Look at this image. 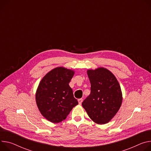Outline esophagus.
<instances>
[{
    "label": "esophagus",
    "mask_w": 151,
    "mask_h": 151,
    "mask_svg": "<svg viewBox=\"0 0 151 151\" xmlns=\"http://www.w3.org/2000/svg\"><path fill=\"white\" fill-rule=\"evenodd\" d=\"M83 99H82V98H81V99H78V102H79V104H82V102H83Z\"/></svg>",
    "instance_id": "34e87169"
}]
</instances>
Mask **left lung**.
<instances>
[{
    "label": "left lung",
    "instance_id": "1",
    "mask_svg": "<svg viewBox=\"0 0 151 151\" xmlns=\"http://www.w3.org/2000/svg\"><path fill=\"white\" fill-rule=\"evenodd\" d=\"M90 94L83 102L88 116L98 124H105L115 116L121 106V88L114 75L101 67L87 71Z\"/></svg>",
    "mask_w": 151,
    "mask_h": 151
}]
</instances>
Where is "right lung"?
<instances>
[{"label": "right lung", "mask_w": 151, "mask_h": 151, "mask_svg": "<svg viewBox=\"0 0 151 151\" xmlns=\"http://www.w3.org/2000/svg\"><path fill=\"white\" fill-rule=\"evenodd\" d=\"M73 75V70L57 67L47 73L40 83L36 102L40 113L49 121L61 122L78 104L68 85Z\"/></svg>", "instance_id": "1"}]
</instances>
